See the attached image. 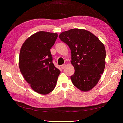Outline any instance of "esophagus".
Listing matches in <instances>:
<instances>
[{"label": "esophagus", "instance_id": "1", "mask_svg": "<svg viewBox=\"0 0 123 123\" xmlns=\"http://www.w3.org/2000/svg\"><path fill=\"white\" fill-rule=\"evenodd\" d=\"M66 65L65 64H62V65H61V68L62 69H64L65 68V67H66Z\"/></svg>", "mask_w": 123, "mask_h": 123}]
</instances>
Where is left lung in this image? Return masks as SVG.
Wrapping results in <instances>:
<instances>
[{
	"label": "left lung",
	"instance_id": "1",
	"mask_svg": "<svg viewBox=\"0 0 123 123\" xmlns=\"http://www.w3.org/2000/svg\"><path fill=\"white\" fill-rule=\"evenodd\" d=\"M59 38L71 52V63L75 70L71 76L72 83L81 91L91 90L105 69L106 53L104 44L92 33L78 28L61 33Z\"/></svg>",
	"mask_w": 123,
	"mask_h": 123
}]
</instances>
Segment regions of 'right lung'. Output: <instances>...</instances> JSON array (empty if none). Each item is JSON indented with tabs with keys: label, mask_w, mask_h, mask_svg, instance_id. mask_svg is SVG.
<instances>
[{
	"label": "right lung",
	"mask_w": 123,
	"mask_h": 123,
	"mask_svg": "<svg viewBox=\"0 0 123 123\" xmlns=\"http://www.w3.org/2000/svg\"><path fill=\"white\" fill-rule=\"evenodd\" d=\"M57 34L38 32L28 38L20 49V71L35 92L46 95L55 87L60 70L54 66L50 49Z\"/></svg>",
	"instance_id": "obj_1"
}]
</instances>
